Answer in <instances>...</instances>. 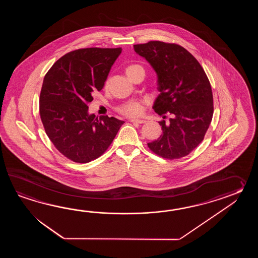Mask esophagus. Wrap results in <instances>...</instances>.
<instances>
[{
    "mask_svg": "<svg viewBox=\"0 0 258 258\" xmlns=\"http://www.w3.org/2000/svg\"><path fill=\"white\" fill-rule=\"evenodd\" d=\"M131 121L134 123H139V124H142V123L146 122L145 120H139V119H132Z\"/></svg>",
    "mask_w": 258,
    "mask_h": 258,
    "instance_id": "esophagus-1",
    "label": "esophagus"
}]
</instances>
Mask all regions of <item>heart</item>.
<instances>
[{
    "mask_svg": "<svg viewBox=\"0 0 258 258\" xmlns=\"http://www.w3.org/2000/svg\"><path fill=\"white\" fill-rule=\"evenodd\" d=\"M137 70H144V69L142 66L139 64H130L127 66L125 72L127 75H129ZM117 110L118 112L121 113V115L132 117V118L137 117L141 115L144 111V102L141 100H131L118 107Z\"/></svg>",
    "mask_w": 258,
    "mask_h": 258,
    "instance_id": "1",
    "label": "heart"
}]
</instances>
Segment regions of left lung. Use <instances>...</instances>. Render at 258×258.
<instances>
[{
	"label": "left lung",
	"mask_w": 258,
	"mask_h": 258,
	"mask_svg": "<svg viewBox=\"0 0 258 258\" xmlns=\"http://www.w3.org/2000/svg\"><path fill=\"white\" fill-rule=\"evenodd\" d=\"M158 76L159 93L153 109L169 122L159 121L162 135L148 143L149 149L167 159L183 158L203 141L212 120L213 95L198 60L175 43L149 41L134 45Z\"/></svg>",
	"instance_id": "obj_1"
}]
</instances>
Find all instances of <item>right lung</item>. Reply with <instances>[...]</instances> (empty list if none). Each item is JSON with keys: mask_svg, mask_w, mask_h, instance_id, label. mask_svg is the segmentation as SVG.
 I'll list each match as a JSON object with an SVG mask.
<instances>
[{"mask_svg": "<svg viewBox=\"0 0 258 258\" xmlns=\"http://www.w3.org/2000/svg\"><path fill=\"white\" fill-rule=\"evenodd\" d=\"M121 48H86L70 51L44 77L39 114L56 149L77 163L98 159L110 147L124 121L88 114L93 94L100 91Z\"/></svg>", "mask_w": 258, "mask_h": 258, "instance_id": "obj_1", "label": "right lung"}]
</instances>
